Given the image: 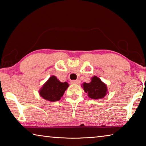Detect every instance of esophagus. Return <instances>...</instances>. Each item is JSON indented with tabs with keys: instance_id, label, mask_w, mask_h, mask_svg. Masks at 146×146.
<instances>
[{
	"instance_id": "34e87169",
	"label": "esophagus",
	"mask_w": 146,
	"mask_h": 146,
	"mask_svg": "<svg viewBox=\"0 0 146 146\" xmlns=\"http://www.w3.org/2000/svg\"><path fill=\"white\" fill-rule=\"evenodd\" d=\"M79 82H80V81H79L78 80H72V81H71V84H78Z\"/></svg>"
}]
</instances>
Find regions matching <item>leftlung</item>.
Masks as SVG:
<instances>
[{"instance_id": "left-lung-1", "label": "left lung", "mask_w": 146, "mask_h": 146, "mask_svg": "<svg viewBox=\"0 0 146 146\" xmlns=\"http://www.w3.org/2000/svg\"><path fill=\"white\" fill-rule=\"evenodd\" d=\"M81 86L87 93L88 97L92 99H101L108 93L107 85L97 76H93L90 83L84 82Z\"/></svg>"}]
</instances>
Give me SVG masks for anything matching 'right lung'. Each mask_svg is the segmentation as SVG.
I'll return each instance as SVG.
<instances>
[{
	"instance_id": "right-lung-1",
	"label": "right lung",
	"mask_w": 146,
	"mask_h": 146,
	"mask_svg": "<svg viewBox=\"0 0 146 146\" xmlns=\"http://www.w3.org/2000/svg\"><path fill=\"white\" fill-rule=\"evenodd\" d=\"M69 87L68 82H61L55 76H51L39 90V95L49 102H55L60 99Z\"/></svg>"
}]
</instances>
